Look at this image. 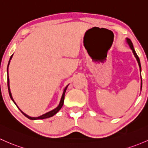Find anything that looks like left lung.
<instances>
[{
    "instance_id": "1",
    "label": "left lung",
    "mask_w": 148,
    "mask_h": 148,
    "mask_svg": "<svg viewBox=\"0 0 148 148\" xmlns=\"http://www.w3.org/2000/svg\"><path fill=\"white\" fill-rule=\"evenodd\" d=\"M126 42L127 43V45H128L129 47H130V49H131V50L133 51V54H134L135 57H136V58L137 62H138V65H139L140 71V79H141V86H140V88H142V77H141V65H140V59H139V57H138V56L137 55L136 51H135L134 47H133V43H132L131 40H130L129 38H126Z\"/></svg>"
}]
</instances>
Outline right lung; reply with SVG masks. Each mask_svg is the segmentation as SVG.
<instances>
[{"label": "right lung", "instance_id": "obj_1", "mask_svg": "<svg viewBox=\"0 0 148 148\" xmlns=\"http://www.w3.org/2000/svg\"><path fill=\"white\" fill-rule=\"evenodd\" d=\"M12 56H13V54H12L11 57H10V60H9V62H8V67H7V75H8V92H9V95H10V99H11V100L12 101L14 102V103L15 104V105L17 106V104L15 103V101L13 100V99H12V94H11V91H10V80H9V77H8V66H9V64H10V60H11ZM68 86H69V84L67 85L66 87H65L64 88V91H63V93H62V97H61V99H60V103H59V105L57 106V107H56L53 110H52V111L47 112V113H45V114L42 115V116H38V117H31V116H27V114H25V113H24V112H23L21 111V109L19 108V107L17 106V107H18V108H19V110L22 112V113H23V115H24L25 117H27V119H30V120H39V119H48V118H50L52 117V116H54V115L56 114V113H57L59 111H60V109L62 108V106H63L64 104V95H65V92H66V88H67Z\"/></svg>", "mask_w": 148, "mask_h": 148}]
</instances>
